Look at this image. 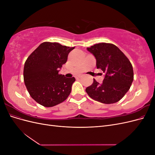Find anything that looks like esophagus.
<instances>
[{
    "instance_id": "obj_1",
    "label": "esophagus",
    "mask_w": 155,
    "mask_h": 155,
    "mask_svg": "<svg viewBox=\"0 0 155 155\" xmlns=\"http://www.w3.org/2000/svg\"><path fill=\"white\" fill-rule=\"evenodd\" d=\"M80 77H81V76H77V77H76V79H79V78H80Z\"/></svg>"
}]
</instances>
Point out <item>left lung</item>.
Masks as SVG:
<instances>
[{"mask_svg":"<svg viewBox=\"0 0 155 155\" xmlns=\"http://www.w3.org/2000/svg\"><path fill=\"white\" fill-rule=\"evenodd\" d=\"M96 59L97 68L105 73L102 84L94 79L86 88L92 99L105 104L118 102L127 92L134 79L133 66L129 59L117 46L101 43L87 48Z\"/></svg>","mask_w":155,"mask_h":155,"instance_id":"obj_1","label":"left lung"}]
</instances>
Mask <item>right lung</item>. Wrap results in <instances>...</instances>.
I'll return each mask as SVG.
<instances>
[{
  "label": "right lung",
  "mask_w": 155,
  "mask_h": 155,
  "mask_svg": "<svg viewBox=\"0 0 155 155\" xmlns=\"http://www.w3.org/2000/svg\"><path fill=\"white\" fill-rule=\"evenodd\" d=\"M74 48L44 42L27 58L23 72L25 84L30 96L39 104L54 107L70 95L76 79L65 78L59 74V70Z\"/></svg>",
  "instance_id": "obj_1"
}]
</instances>
